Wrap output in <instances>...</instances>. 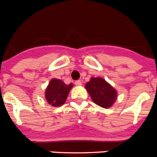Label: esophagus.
Masks as SVG:
<instances>
[{"label":"esophagus","instance_id":"34e87169","mask_svg":"<svg viewBox=\"0 0 157 157\" xmlns=\"http://www.w3.org/2000/svg\"><path fill=\"white\" fill-rule=\"evenodd\" d=\"M75 85L78 86L82 85V82L80 81V80H76V81L75 82Z\"/></svg>","mask_w":157,"mask_h":157}]
</instances>
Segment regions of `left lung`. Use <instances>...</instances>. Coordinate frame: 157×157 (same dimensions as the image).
<instances>
[{
	"label": "left lung",
	"instance_id": "obj_1",
	"mask_svg": "<svg viewBox=\"0 0 157 157\" xmlns=\"http://www.w3.org/2000/svg\"><path fill=\"white\" fill-rule=\"evenodd\" d=\"M86 88L94 103L105 109L112 106L117 98L116 90L102 78H92Z\"/></svg>",
	"mask_w": 157,
	"mask_h": 157
}]
</instances>
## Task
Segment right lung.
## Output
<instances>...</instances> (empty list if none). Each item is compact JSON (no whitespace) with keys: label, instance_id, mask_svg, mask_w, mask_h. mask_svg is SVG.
I'll return each instance as SVG.
<instances>
[{"label":"right lung","instance_id":"add662e5","mask_svg":"<svg viewBox=\"0 0 157 157\" xmlns=\"http://www.w3.org/2000/svg\"><path fill=\"white\" fill-rule=\"evenodd\" d=\"M73 85H66L61 80L53 78L50 81L45 91V99L52 107H58L64 104L68 93Z\"/></svg>","mask_w":157,"mask_h":157}]
</instances>
